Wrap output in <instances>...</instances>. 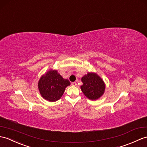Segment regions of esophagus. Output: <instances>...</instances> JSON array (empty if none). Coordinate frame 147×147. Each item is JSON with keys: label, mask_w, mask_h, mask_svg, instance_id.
<instances>
[{"label": "esophagus", "mask_w": 147, "mask_h": 147, "mask_svg": "<svg viewBox=\"0 0 147 147\" xmlns=\"http://www.w3.org/2000/svg\"><path fill=\"white\" fill-rule=\"evenodd\" d=\"M71 85H72V86H76L77 85L76 82H72V83H71Z\"/></svg>", "instance_id": "34e87169"}]
</instances>
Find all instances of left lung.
<instances>
[{
	"mask_svg": "<svg viewBox=\"0 0 147 147\" xmlns=\"http://www.w3.org/2000/svg\"><path fill=\"white\" fill-rule=\"evenodd\" d=\"M83 84L81 89L84 94L91 100H97L104 93L105 85L101 78L95 73H88L81 78Z\"/></svg>",
	"mask_w": 147,
	"mask_h": 147,
	"instance_id": "8db88e82",
	"label": "left lung"
}]
</instances>
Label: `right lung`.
<instances>
[{"mask_svg": "<svg viewBox=\"0 0 147 147\" xmlns=\"http://www.w3.org/2000/svg\"><path fill=\"white\" fill-rule=\"evenodd\" d=\"M70 82L64 80L57 71L51 70L40 78L38 88L41 96L49 101H56L62 96Z\"/></svg>", "mask_w": 147, "mask_h": 147, "instance_id": "obj_1", "label": "right lung"}]
</instances>
